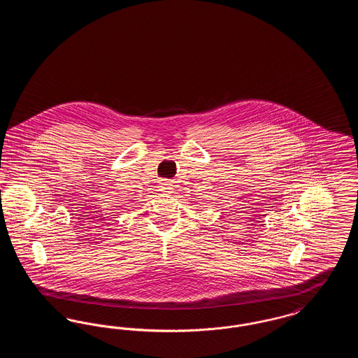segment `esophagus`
Wrapping results in <instances>:
<instances>
[{
  "instance_id": "esophagus-1",
  "label": "esophagus",
  "mask_w": 358,
  "mask_h": 358,
  "mask_svg": "<svg viewBox=\"0 0 358 358\" xmlns=\"http://www.w3.org/2000/svg\"><path fill=\"white\" fill-rule=\"evenodd\" d=\"M173 185H171V181H168V180H164L162 182H161V187H162V190L164 192H168V193H171V189H173Z\"/></svg>"
}]
</instances>
